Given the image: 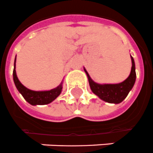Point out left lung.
<instances>
[{"instance_id": "left-lung-1", "label": "left lung", "mask_w": 153, "mask_h": 153, "mask_svg": "<svg viewBox=\"0 0 153 153\" xmlns=\"http://www.w3.org/2000/svg\"><path fill=\"white\" fill-rule=\"evenodd\" d=\"M132 67L131 72L128 77L124 81L119 84H98L95 82L89 76L88 73L84 68V72L87 74L88 79L89 85L95 95L101 99L102 100L110 103L118 104L123 102L131 89L133 88L135 81H136V71H135V63L134 60L131 55Z\"/></svg>"}]
</instances>
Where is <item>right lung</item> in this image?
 <instances>
[{"mask_svg":"<svg viewBox=\"0 0 153 153\" xmlns=\"http://www.w3.org/2000/svg\"><path fill=\"white\" fill-rule=\"evenodd\" d=\"M16 56L15 58L14 62V69H13V80H14L15 85L16 87L17 90L21 94L24 100L27 102H29L32 106L36 105H45L49 104L51 102H53L57 96H59L62 91V81L61 84L55 88L49 91H33L30 89H28L25 86L20 83L16 73Z\"/></svg>","mask_w":153,"mask_h":153,"instance_id":"right-lung-1","label":"right lung"}]
</instances>
